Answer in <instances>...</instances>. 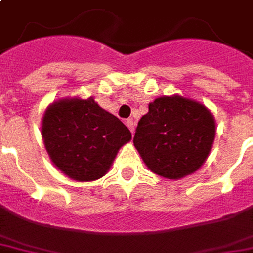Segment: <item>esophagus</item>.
I'll use <instances>...</instances> for the list:
<instances>
[{"instance_id": "34e87169", "label": "esophagus", "mask_w": 253, "mask_h": 253, "mask_svg": "<svg viewBox=\"0 0 253 253\" xmlns=\"http://www.w3.org/2000/svg\"><path fill=\"white\" fill-rule=\"evenodd\" d=\"M125 125L128 126V129L130 130V133H133V130H135V123H133V120H126L125 121Z\"/></svg>"}]
</instances>
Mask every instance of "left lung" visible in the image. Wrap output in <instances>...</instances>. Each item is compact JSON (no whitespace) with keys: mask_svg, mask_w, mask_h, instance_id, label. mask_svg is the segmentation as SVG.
Returning <instances> with one entry per match:
<instances>
[{"mask_svg":"<svg viewBox=\"0 0 253 253\" xmlns=\"http://www.w3.org/2000/svg\"><path fill=\"white\" fill-rule=\"evenodd\" d=\"M214 136L216 123L209 110L199 101L174 94L149 104L133 145L154 174L179 179L201 169Z\"/></svg>","mask_w":253,"mask_h":253,"instance_id":"left-lung-1","label":"left lung"}]
</instances>
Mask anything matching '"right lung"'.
Segmentation results:
<instances>
[{
	"mask_svg": "<svg viewBox=\"0 0 253 253\" xmlns=\"http://www.w3.org/2000/svg\"><path fill=\"white\" fill-rule=\"evenodd\" d=\"M42 136L54 166L79 182L106 175L120 147L132 138L129 129L91 97L50 104L43 115Z\"/></svg>",
	"mask_w": 253,
	"mask_h": 253,
	"instance_id": "obj_1",
	"label": "right lung"
}]
</instances>
